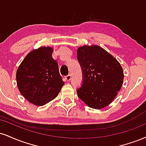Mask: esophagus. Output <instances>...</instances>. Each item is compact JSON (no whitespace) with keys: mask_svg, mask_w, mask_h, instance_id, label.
<instances>
[{"mask_svg":"<svg viewBox=\"0 0 146 146\" xmlns=\"http://www.w3.org/2000/svg\"><path fill=\"white\" fill-rule=\"evenodd\" d=\"M64 78H65V80H66V81H67V82H68V81L71 80V75H66V76L64 77Z\"/></svg>","mask_w":146,"mask_h":146,"instance_id":"esophagus-1","label":"esophagus"}]
</instances>
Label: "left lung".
<instances>
[{
    "label": "left lung",
    "mask_w": 146,
    "mask_h": 146,
    "mask_svg": "<svg viewBox=\"0 0 146 146\" xmlns=\"http://www.w3.org/2000/svg\"><path fill=\"white\" fill-rule=\"evenodd\" d=\"M83 72L78 96L88 106L100 110L113 101L120 90L124 72L120 62L99 45H84L77 50Z\"/></svg>",
    "instance_id": "1"
}]
</instances>
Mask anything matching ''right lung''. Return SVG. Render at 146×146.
<instances>
[{
	"label": "right lung",
	"mask_w": 146,
	"mask_h": 146,
	"mask_svg": "<svg viewBox=\"0 0 146 146\" xmlns=\"http://www.w3.org/2000/svg\"><path fill=\"white\" fill-rule=\"evenodd\" d=\"M52 52L53 48L50 47L31 51L17 70L18 90L35 105L42 106L55 99L64 84Z\"/></svg>",
	"instance_id": "add662e5"
}]
</instances>
